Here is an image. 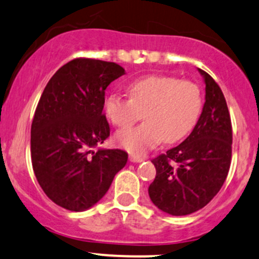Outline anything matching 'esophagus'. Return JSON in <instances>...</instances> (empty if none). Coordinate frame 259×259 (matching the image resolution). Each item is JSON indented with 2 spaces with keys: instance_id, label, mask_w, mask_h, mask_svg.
Masks as SVG:
<instances>
[{
  "instance_id": "1",
  "label": "esophagus",
  "mask_w": 259,
  "mask_h": 259,
  "mask_svg": "<svg viewBox=\"0 0 259 259\" xmlns=\"http://www.w3.org/2000/svg\"><path fill=\"white\" fill-rule=\"evenodd\" d=\"M130 161H133V163H141V161L145 160V158L141 157V155H135V154H132L129 157Z\"/></svg>"
}]
</instances>
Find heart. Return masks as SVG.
<instances>
[{"label":"heart","mask_w":259,"mask_h":259,"mask_svg":"<svg viewBox=\"0 0 259 259\" xmlns=\"http://www.w3.org/2000/svg\"><path fill=\"white\" fill-rule=\"evenodd\" d=\"M130 98L112 93L106 100V113L116 126L135 123L145 111L142 124L120 130L116 141L132 153L142 154L161 140L172 143L188 135L197 123L202 99L198 84L175 77L149 76L129 85Z\"/></svg>","instance_id":"b5f03b06"}]
</instances>
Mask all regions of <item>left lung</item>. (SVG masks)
<instances>
[{
    "label": "left lung",
    "mask_w": 259,
    "mask_h": 259,
    "mask_svg": "<svg viewBox=\"0 0 259 259\" xmlns=\"http://www.w3.org/2000/svg\"><path fill=\"white\" fill-rule=\"evenodd\" d=\"M205 82V104L191 135L152 160L157 175L149 198L163 212L185 216L207 205L222 188L232 160L233 132L219 84L198 68Z\"/></svg>",
    "instance_id": "8db88e82"
}]
</instances>
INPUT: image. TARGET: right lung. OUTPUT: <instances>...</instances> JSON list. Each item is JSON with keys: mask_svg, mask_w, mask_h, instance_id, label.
Instances as JSON below:
<instances>
[{"mask_svg": "<svg viewBox=\"0 0 259 259\" xmlns=\"http://www.w3.org/2000/svg\"><path fill=\"white\" fill-rule=\"evenodd\" d=\"M124 73L116 62L73 59L43 90L31 125V160L47 197L66 210L94 206L125 166V151H93L110 136L105 90Z\"/></svg>", "mask_w": 259, "mask_h": 259, "instance_id": "right-lung-1", "label": "right lung"}]
</instances>
